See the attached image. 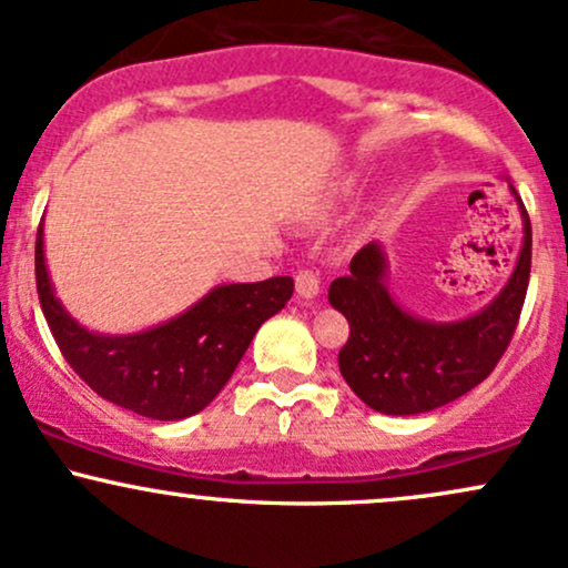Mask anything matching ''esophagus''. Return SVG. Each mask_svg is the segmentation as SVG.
<instances>
[{
  "mask_svg": "<svg viewBox=\"0 0 568 568\" xmlns=\"http://www.w3.org/2000/svg\"><path fill=\"white\" fill-rule=\"evenodd\" d=\"M296 293L302 298H317V293H321V277L315 275L312 270H298L296 272Z\"/></svg>",
  "mask_w": 568,
  "mask_h": 568,
  "instance_id": "esophagus-1",
  "label": "esophagus"
}]
</instances>
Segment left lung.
<instances>
[{
  "instance_id": "obj_1",
  "label": "left lung",
  "mask_w": 568,
  "mask_h": 568,
  "mask_svg": "<svg viewBox=\"0 0 568 568\" xmlns=\"http://www.w3.org/2000/svg\"><path fill=\"white\" fill-rule=\"evenodd\" d=\"M524 219V245L510 280L491 304L465 321L435 323L416 317L387 288V256L368 243L336 277L328 302L349 321V338L338 349V371L366 406L389 416H414L456 400L491 374L515 334L531 272V224Z\"/></svg>"
}]
</instances>
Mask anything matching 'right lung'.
<instances>
[{"instance_id":"1","label":"right lung","mask_w":568,"mask_h":568,"mask_svg":"<svg viewBox=\"0 0 568 568\" xmlns=\"http://www.w3.org/2000/svg\"><path fill=\"white\" fill-rule=\"evenodd\" d=\"M34 258L39 304L69 366L109 403L158 422H179L205 408L230 382L262 323L293 293L291 277L216 285L173 321L109 336L77 323L55 296L42 224Z\"/></svg>"}]
</instances>
